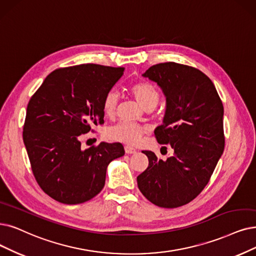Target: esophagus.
<instances>
[{
	"label": "esophagus",
	"mask_w": 256,
	"mask_h": 256,
	"mask_svg": "<svg viewBox=\"0 0 256 256\" xmlns=\"http://www.w3.org/2000/svg\"><path fill=\"white\" fill-rule=\"evenodd\" d=\"M125 152L127 153V154H132V153H136V150L131 146H125Z\"/></svg>",
	"instance_id": "34e87169"
}]
</instances>
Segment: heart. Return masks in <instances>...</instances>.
I'll return each instance as SVG.
<instances>
[{
	"mask_svg": "<svg viewBox=\"0 0 256 256\" xmlns=\"http://www.w3.org/2000/svg\"><path fill=\"white\" fill-rule=\"evenodd\" d=\"M130 92L138 103L146 110H152L160 100V91L154 84L148 80H142L130 87ZM118 102V94L116 90L111 89L103 98L104 114L108 118L114 116ZM149 131L148 127L142 125L131 124V122H120L118 124L107 129L106 136L111 140L125 142L128 145H136L140 142L142 136Z\"/></svg>",
	"mask_w": 256,
	"mask_h": 256,
	"instance_id": "1",
	"label": "heart"
}]
</instances>
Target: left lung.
<instances>
[{
	"instance_id": "left-lung-1",
	"label": "left lung",
	"mask_w": 256,
	"mask_h": 256,
	"mask_svg": "<svg viewBox=\"0 0 256 256\" xmlns=\"http://www.w3.org/2000/svg\"><path fill=\"white\" fill-rule=\"evenodd\" d=\"M142 76L156 82L166 96L165 116L154 134L174 154L162 160L142 151L149 165L138 176V186L154 205L178 208L206 187L222 154L224 106L212 80L194 67L160 63Z\"/></svg>"
}]
</instances>
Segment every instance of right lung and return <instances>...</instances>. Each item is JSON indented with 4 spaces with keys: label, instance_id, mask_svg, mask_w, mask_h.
I'll use <instances>...</instances> for the list:
<instances>
[{
    "label": "right lung",
    "instance_id": "add662e5",
    "mask_svg": "<svg viewBox=\"0 0 256 256\" xmlns=\"http://www.w3.org/2000/svg\"><path fill=\"white\" fill-rule=\"evenodd\" d=\"M122 74V67L96 64L60 68L30 98L23 140L38 186L54 200L76 205L94 198L109 162L125 154L120 142L83 150L80 142L104 122L103 98Z\"/></svg>",
    "mask_w": 256,
    "mask_h": 256
}]
</instances>
